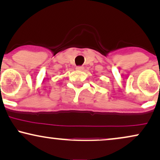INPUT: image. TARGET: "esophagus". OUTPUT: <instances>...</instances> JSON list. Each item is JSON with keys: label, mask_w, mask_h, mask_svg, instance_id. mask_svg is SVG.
<instances>
[{"label": "esophagus", "mask_w": 160, "mask_h": 160, "mask_svg": "<svg viewBox=\"0 0 160 160\" xmlns=\"http://www.w3.org/2000/svg\"><path fill=\"white\" fill-rule=\"evenodd\" d=\"M83 66H77L76 69L78 71H82L83 70Z\"/></svg>", "instance_id": "34e87169"}]
</instances>
